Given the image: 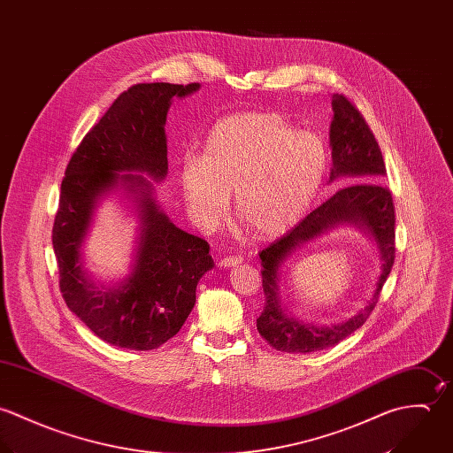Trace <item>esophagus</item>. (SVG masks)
<instances>
[{
	"label": "esophagus",
	"instance_id": "obj_1",
	"mask_svg": "<svg viewBox=\"0 0 453 453\" xmlns=\"http://www.w3.org/2000/svg\"><path fill=\"white\" fill-rule=\"evenodd\" d=\"M243 263V257L242 256H227V257H224V259H220V266L222 268H233V266H238V265H242Z\"/></svg>",
	"mask_w": 453,
	"mask_h": 453
}]
</instances>
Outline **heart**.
<instances>
[{"mask_svg":"<svg viewBox=\"0 0 453 453\" xmlns=\"http://www.w3.org/2000/svg\"><path fill=\"white\" fill-rule=\"evenodd\" d=\"M327 172V149L310 131H296L278 111H234L208 131L203 157H185L180 180L192 219L215 229L233 194L236 222L254 238L290 229L308 210Z\"/></svg>","mask_w":453,"mask_h":453,"instance_id":"1","label":"heart"}]
</instances>
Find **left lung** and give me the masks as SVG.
Segmentation results:
<instances>
[{"label":"left lung","mask_w":453,"mask_h":453,"mask_svg":"<svg viewBox=\"0 0 453 453\" xmlns=\"http://www.w3.org/2000/svg\"><path fill=\"white\" fill-rule=\"evenodd\" d=\"M331 104L334 117L329 133L333 149L329 179L333 181L338 177H349V181L356 183L342 187L287 234L259 252L266 303L257 319V331L274 350L287 354L324 350L357 331L374 310L395 259V208L390 188L380 183L387 170L378 142L350 97L336 92ZM343 221L365 226L379 243L384 265L377 290L368 306L345 325L331 328L303 326L288 319L279 304L277 268L299 244Z\"/></svg>","instance_id":"1"}]
</instances>
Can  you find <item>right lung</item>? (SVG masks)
Segmentation results:
<instances>
[{"label":"right lung","mask_w":453,"mask_h":453,"mask_svg":"<svg viewBox=\"0 0 453 453\" xmlns=\"http://www.w3.org/2000/svg\"><path fill=\"white\" fill-rule=\"evenodd\" d=\"M199 84H136L122 92L84 136L61 183L52 245L59 288L68 308L92 333L120 349L154 350L173 338L196 303L199 278L213 268L210 245L179 229L159 211L152 185L168 173L166 113L172 97ZM137 192L142 219L132 276L117 289H97L81 270L80 247L96 196L118 180Z\"/></svg>","instance_id":"right-lung-1"}]
</instances>
